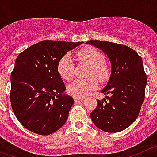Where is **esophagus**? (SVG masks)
Instances as JSON below:
<instances>
[{
    "mask_svg": "<svg viewBox=\"0 0 157 157\" xmlns=\"http://www.w3.org/2000/svg\"><path fill=\"white\" fill-rule=\"evenodd\" d=\"M83 99H84V98H83V97H76V96H75V97H74L75 102L80 101V100H83Z\"/></svg>",
    "mask_w": 157,
    "mask_h": 157,
    "instance_id": "esophagus-1",
    "label": "esophagus"
}]
</instances>
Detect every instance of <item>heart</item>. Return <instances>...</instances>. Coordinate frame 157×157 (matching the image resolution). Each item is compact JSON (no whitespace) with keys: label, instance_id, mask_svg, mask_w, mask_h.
Masks as SVG:
<instances>
[{"label":"heart","instance_id":"b5f03b06","mask_svg":"<svg viewBox=\"0 0 157 157\" xmlns=\"http://www.w3.org/2000/svg\"><path fill=\"white\" fill-rule=\"evenodd\" d=\"M76 56L79 62L90 65L88 77H92L85 80H76L68 86V92L76 97H84L97 88V80L101 82L104 81L108 77L109 73L107 69L103 65L104 56L94 47H84L79 50ZM57 70L63 80L66 81L72 80L74 75V62L73 58L69 54L63 56L58 62Z\"/></svg>","mask_w":157,"mask_h":157}]
</instances>
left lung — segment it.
<instances>
[{
	"instance_id": "obj_1",
	"label": "left lung",
	"mask_w": 157,
	"mask_h": 157,
	"mask_svg": "<svg viewBox=\"0 0 157 157\" xmlns=\"http://www.w3.org/2000/svg\"><path fill=\"white\" fill-rule=\"evenodd\" d=\"M86 44L101 50L111 62V73L101 92L106 96L98 100L91 113L95 126L107 133H116L129 127L138 116L144 99L147 84L142 59L135 50L124 45L107 41L90 40Z\"/></svg>"
}]
</instances>
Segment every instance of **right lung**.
Wrapping results in <instances>:
<instances>
[{
  "mask_svg": "<svg viewBox=\"0 0 157 157\" xmlns=\"http://www.w3.org/2000/svg\"><path fill=\"white\" fill-rule=\"evenodd\" d=\"M82 43L45 40L17 56L11 73L10 100L15 115L26 129L49 135L66 122L74 100L64 92L57 65L69 50Z\"/></svg>",
  "mask_w": 157,
  "mask_h": 157,
  "instance_id": "add662e5",
  "label": "right lung"
}]
</instances>
